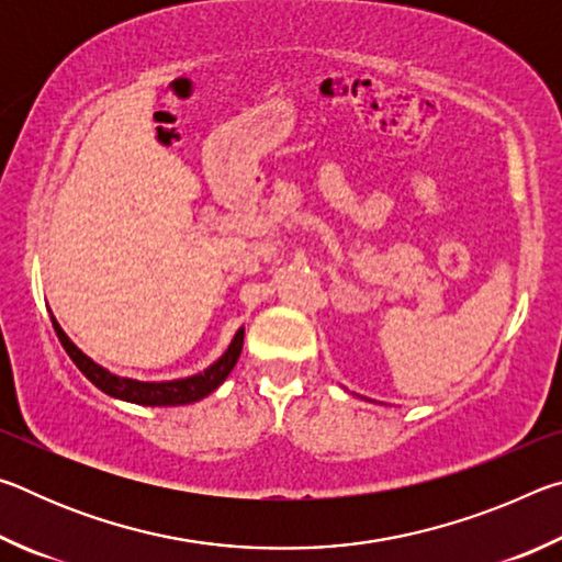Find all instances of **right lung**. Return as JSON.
<instances>
[{
    "instance_id": "1",
    "label": "right lung",
    "mask_w": 562,
    "mask_h": 562,
    "mask_svg": "<svg viewBox=\"0 0 562 562\" xmlns=\"http://www.w3.org/2000/svg\"><path fill=\"white\" fill-rule=\"evenodd\" d=\"M52 325L56 329V337L61 341V347L66 349V355L71 357L74 364L81 369V374L87 376L93 386H99L103 394H109L113 398H123V402L144 404V406H180V404L201 402L203 396L215 392V389L225 382L227 374L233 372V367L237 364V357H240L243 351V337H245V327L237 329L231 347L225 349V355L217 361H213L207 369H203L201 374L173 379V382H138V379L111 374L109 369H103L91 357L83 355V351L76 347L69 337H66V331L59 327V322L54 317H52Z\"/></svg>"
}]
</instances>
